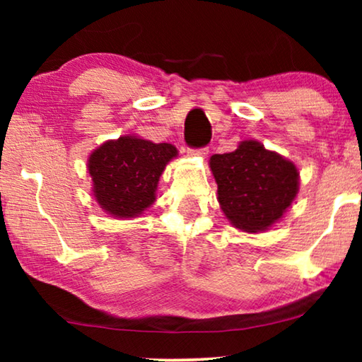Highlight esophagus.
Instances as JSON below:
<instances>
[{
	"instance_id": "1",
	"label": "esophagus",
	"mask_w": 362,
	"mask_h": 362,
	"mask_svg": "<svg viewBox=\"0 0 362 362\" xmlns=\"http://www.w3.org/2000/svg\"><path fill=\"white\" fill-rule=\"evenodd\" d=\"M187 153H189L191 156H199V158H206L207 155H209V150L207 148H189L187 150Z\"/></svg>"
}]
</instances>
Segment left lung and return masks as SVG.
<instances>
[{
  "mask_svg": "<svg viewBox=\"0 0 362 362\" xmlns=\"http://www.w3.org/2000/svg\"><path fill=\"white\" fill-rule=\"evenodd\" d=\"M221 209L247 232L265 230L284 216L298 192L293 163L257 141H242L232 153L211 156Z\"/></svg>",
  "mask_w": 362,
  "mask_h": 362,
  "instance_id": "8db88e82",
  "label": "left lung"
}]
</instances>
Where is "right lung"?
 <instances>
[{
	"instance_id": "obj_1",
	"label": "right lung",
	"mask_w": 362,
	"mask_h": 362,
	"mask_svg": "<svg viewBox=\"0 0 362 362\" xmlns=\"http://www.w3.org/2000/svg\"><path fill=\"white\" fill-rule=\"evenodd\" d=\"M176 155L170 143L135 136L103 143L88 158L93 196L108 214L135 217L155 202L161 173Z\"/></svg>"
}]
</instances>
